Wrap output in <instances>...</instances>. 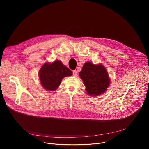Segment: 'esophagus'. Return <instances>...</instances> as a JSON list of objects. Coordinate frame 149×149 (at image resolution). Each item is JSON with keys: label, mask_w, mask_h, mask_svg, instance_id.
Instances as JSON below:
<instances>
[{"label": "esophagus", "mask_w": 149, "mask_h": 149, "mask_svg": "<svg viewBox=\"0 0 149 149\" xmlns=\"http://www.w3.org/2000/svg\"><path fill=\"white\" fill-rule=\"evenodd\" d=\"M72 73H73V76H74V77H77V71L76 70H73Z\"/></svg>", "instance_id": "obj_1"}]
</instances>
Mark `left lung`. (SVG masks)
<instances>
[{
	"label": "left lung",
	"mask_w": 149,
	"mask_h": 149,
	"mask_svg": "<svg viewBox=\"0 0 149 149\" xmlns=\"http://www.w3.org/2000/svg\"><path fill=\"white\" fill-rule=\"evenodd\" d=\"M79 75L90 96H98L104 93L110 84V79L104 66L93 65L90 61L85 63Z\"/></svg>",
	"instance_id": "obj_1"
}]
</instances>
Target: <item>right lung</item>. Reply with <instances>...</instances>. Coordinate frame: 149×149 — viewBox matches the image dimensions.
Instances as JSON below:
<instances>
[{
	"instance_id": "1",
	"label": "right lung",
	"mask_w": 149,
	"mask_h": 149,
	"mask_svg": "<svg viewBox=\"0 0 149 149\" xmlns=\"http://www.w3.org/2000/svg\"><path fill=\"white\" fill-rule=\"evenodd\" d=\"M38 74L42 86L48 91H56L65 77L72 75L71 70L60 60H55L52 63H45Z\"/></svg>"
}]
</instances>
